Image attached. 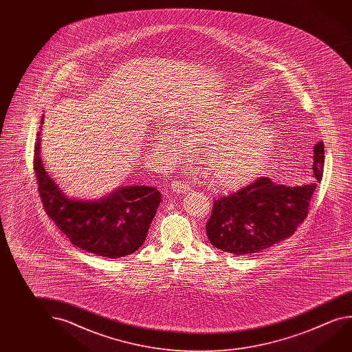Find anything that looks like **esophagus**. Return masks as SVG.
<instances>
[{
  "label": "esophagus",
  "mask_w": 352,
  "mask_h": 352,
  "mask_svg": "<svg viewBox=\"0 0 352 352\" xmlns=\"http://www.w3.org/2000/svg\"><path fill=\"white\" fill-rule=\"evenodd\" d=\"M172 190L174 192H177V194H183V192H188V191L190 190V186L182 183V182H178V180H174L173 183H172Z\"/></svg>",
  "instance_id": "1"
}]
</instances>
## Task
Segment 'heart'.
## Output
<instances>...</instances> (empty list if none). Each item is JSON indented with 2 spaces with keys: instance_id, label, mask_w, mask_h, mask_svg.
I'll return each instance as SVG.
<instances>
[{
  "instance_id": "obj_1",
  "label": "heart",
  "mask_w": 352,
  "mask_h": 352,
  "mask_svg": "<svg viewBox=\"0 0 352 352\" xmlns=\"http://www.w3.org/2000/svg\"><path fill=\"white\" fill-rule=\"evenodd\" d=\"M252 105L216 99L197 105L185 120L184 131L192 144H202V155L214 183L232 189L253 178L270 158L276 131ZM158 144L174 158L190 156L184 133L170 124L160 127Z\"/></svg>"
}]
</instances>
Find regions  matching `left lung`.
<instances>
[{
  "mask_svg": "<svg viewBox=\"0 0 352 352\" xmlns=\"http://www.w3.org/2000/svg\"><path fill=\"white\" fill-rule=\"evenodd\" d=\"M313 151L311 182L287 186L259 178L214 200L206 223L213 247L234 255H250L292 236L307 217L313 192L323 177V142L319 141Z\"/></svg>",
  "mask_w": 352,
  "mask_h": 352,
  "instance_id": "8db88e82",
  "label": "left lung"
}]
</instances>
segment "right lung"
<instances>
[{"label":"right lung","mask_w":352,"mask_h":352,"mask_svg":"<svg viewBox=\"0 0 352 352\" xmlns=\"http://www.w3.org/2000/svg\"><path fill=\"white\" fill-rule=\"evenodd\" d=\"M44 116H41V127ZM41 133L34 148L38 190L47 216L77 248L116 259L144 244L162 200L157 188L120 186L99 199H78L65 194L49 175L41 156Z\"/></svg>","instance_id":"right-lung-1"}]
</instances>
